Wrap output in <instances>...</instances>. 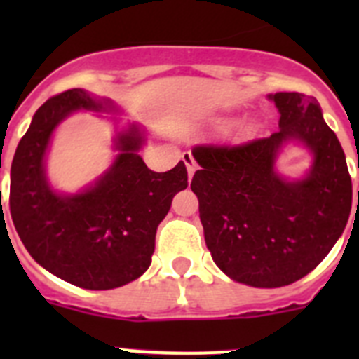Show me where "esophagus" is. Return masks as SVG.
<instances>
[{
    "label": "esophagus",
    "mask_w": 359,
    "mask_h": 359,
    "mask_svg": "<svg viewBox=\"0 0 359 359\" xmlns=\"http://www.w3.org/2000/svg\"><path fill=\"white\" fill-rule=\"evenodd\" d=\"M183 161H185L187 172H189V180H192V176H194L196 169H198V163H196L194 156H192L190 152H185V154H183Z\"/></svg>",
    "instance_id": "esophagus-1"
}]
</instances>
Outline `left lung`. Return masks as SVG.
<instances>
[{"mask_svg":"<svg viewBox=\"0 0 359 359\" xmlns=\"http://www.w3.org/2000/svg\"><path fill=\"white\" fill-rule=\"evenodd\" d=\"M278 131L236 147H196L190 189L199 199L205 243L217 268L253 287H280L306 277L347 226L353 183L344 149L315 97L271 93ZM310 152L297 178L278 170L287 144ZM359 203V190H358Z\"/></svg>","mask_w":359,"mask_h":359,"instance_id":"left-lung-1","label":"left lung"}]
</instances>
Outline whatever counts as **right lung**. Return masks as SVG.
Instances as JSON below:
<instances>
[{
    "mask_svg": "<svg viewBox=\"0 0 359 359\" xmlns=\"http://www.w3.org/2000/svg\"><path fill=\"white\" fill-rule=\"evenodd\" d=\"M81 111L122 113L111 98L81 88L46 100L15 149L11 214L25 248L46 271L84 290H115L151 266L156 228L189 185L187 169L180 161L167 172H152L140 156L145 129L111 118L116 131L109 167L77 192L57 190L46 174L53 133Z\"/></svg>",
    "mask_w": 359,
    "mask_h": 359,
    "instance_id": "obj_1",
    "label": "right lung"
}]
</instances>
